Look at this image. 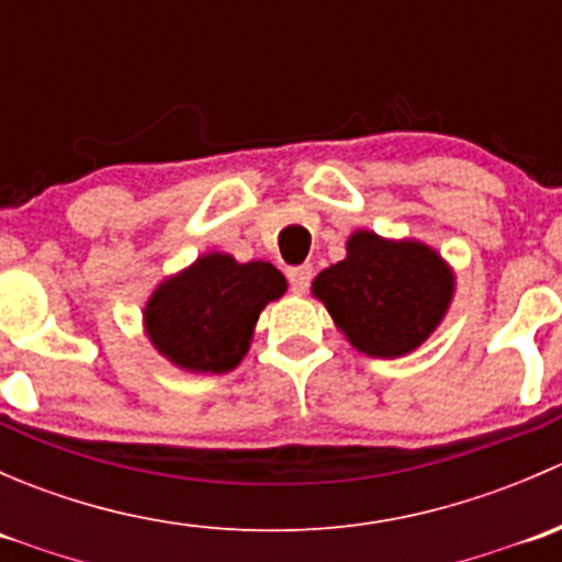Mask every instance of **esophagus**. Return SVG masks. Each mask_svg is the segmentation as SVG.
Masks as SVG:
<instances>
[{
	"mask_svg": "<svg viewBox=\"0 0 562 562\" xmlns=\"http://www.w3.org/2000/svg\"><path fill=\"white\" fill-rule=\"evenodd\" d=\"M288 280H291L293 291L304 293L313 282V266H293V269H288Z\"/></svg>",
	"mask_w": 562,
	"mask_h": 562,
	"instance_id": "esophagus-1",
	"label": "esophagus"
}]
</instances>
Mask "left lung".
Wrapping results in <instances>:
<instances>
[{
    "instance_id": "8db88e82",
    "label": "left lung",
    "mask_w": 562,
    "mask_h": 562,
    "mask_svg": "<svg viewBox=\"0 0 562 562\" xmlns=\"http://www.w3.org/2000/svg\"><path fill=\"white\" fill-rule=\"evenodd\" d=\"M339 331L372 359L413 353L446 317L454 271L432 247L356 231L348 255L313 282Z\"/></svg>"
}]
</instances>
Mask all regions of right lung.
<instances>
[{"label":"right lung","instance_id":"add662e5","mask_svg":"<svg viewBox=\"0 0 562 562\" xmlns=\"http://www.w3.org/2000/svg\"><path fill=\"white\" fill-rule=\"evenodd\" d=\"M285 291L282 271L266 260L239 263L234 255L206 252L157 285L144 307V328L171 364L223 375L245 359L266 304Z\"/></svg>","mask_w":562,"mask_h":562}]
</instances>
